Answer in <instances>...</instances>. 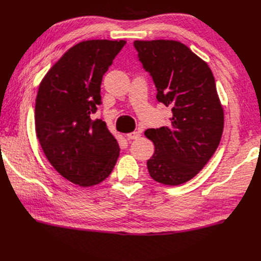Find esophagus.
I'll return each instance as SVG.
<instances>
[{
  "mask_svg": "<svg viewBox=\"0 0 261 261\" xmlns=\"http://www.w3.org/2000/svg\"><path fill=\"white\" fill-rule=\"evenodd\" d=\"M140 137H141L140 132H133V133H129V134H127V138H128V140H138Z\"/></svg>",
  "mask_w": 261,
  "mask_h": 261,
  "instance_id": "1",
  "label": "esophagus"
}]
</instances>
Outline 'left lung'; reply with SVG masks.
<instances>
[{
	"label": "left lung",
	"mask_w": 261,
	"mask_h": 261,
	"mask_svg": "<svg viewBox=\"0 0 261 261\" xmlns=\"http://www.w3.org/2000/svg\"><path fill=\"white\" fill-rule=\"evenodd\" d=\"M144 69L153 78L156 99L172 107L171 125L145 130L155 150L149 175L165 185L190 181L221 141L224 114L207 63L174 40L135 41Z\"/></svg>",
	"instance_id": "left-lung-1"
}]
</instances>
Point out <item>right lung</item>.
<instances>
[{
  "label": "right lung",
  "mask_w": 261,
  "mask_h": 261,
  "mask_svg": "<svg viewBox=\"0 0 261 261\" xmlns=\"http://www.w3.org/2000/svg\"><path fill=\"white\" fill-rule=\"evenodd\" d=\"M125 40H87L69 49L43 77L36 99V133L45 158L68 181L92 187L109 176L119 145L101 119L102 76Z\"/></svg>",
  "instance_id": "obj_1"
}]
</instances>
